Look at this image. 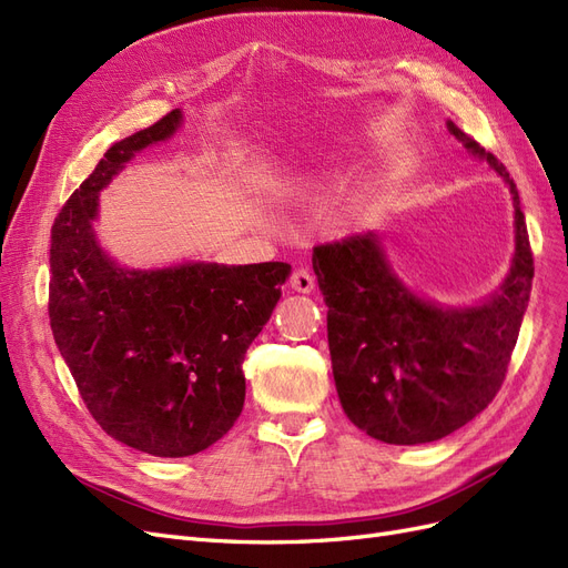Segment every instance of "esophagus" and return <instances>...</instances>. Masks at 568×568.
<instances>
[{
	"label": "esophagus",
	"mask_w": 568,
	"mask_h": 568,
	"mask_svg": "<svg viewBox=\"0 0 568 568\" xmlns=\"http://www.w3.org/2000/svg\"><path fill=\"white\" fill-rule=\"evenodd\" d=\"M288 284H291V288L298 291V294H311V291L315 288V277L307 267H296L294 272H291Z\"/></svg>",
	"instance_id": "esophagus-1"
}]
</instances>
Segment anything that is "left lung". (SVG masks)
<instances>
[{"label": "left lung", "mask_w": 568, "mask_h": 568, "mask_svg": "<svg viewBox=\"0 0 568 568\" xmlns=\"http://www.w3.org/2000/svg\"><path fill=\"white\" fill-rule=\"evenodd\" d=\"M448 128L509 184L517 253L500 294L467 311H443L395 280L376 234L313 248V270L329 307L326 338L341 407L367 436L390 445L445 438L493 403L517 346L536 270L507 168L457 125Z\"/></svg>", "instance_id": "8db88e82"}]
</instances>
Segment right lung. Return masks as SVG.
I'll list each match as a JSON object with an SVG mask.
<instances>
[{
  "mask_svg": "<svg viewBox=\"0 0 568 568\" xmlns=\"http://www.w3.org/2000/svg\"><path fill=\"white\" fill-rule=\"evenodd\" d=\"M175 109L113 144L51 227L49 324L94 422L134 450L186 457L225 436L246 398L244 357L291 265L123 270L94 242L97 194L136 151L168 140Z\"/></svg>",
  "mask_w": 568,
  "mask_h": 568,
  "instance_id": "1",
  "label": "right lung"
}]
</instances>
